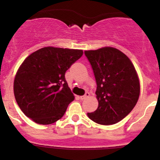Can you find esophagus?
Masks as SVG:
<instances>
[{"mask_svg": "<svg viewBox=\"0 0 160 160\" xmlns=\"http://www.w3.org/2000/svg\"><path fill=\"white\" fill-rule=\"evenodd\" d=\"M89 97V92H86V93H85L84 96H82V97H80V99H81V100H85V99L87 98V97Z\"/></svg>", "mask_w": 160, "mask_h": 160, "instance_id": "1", "label": "esophagus"}]
</instances>
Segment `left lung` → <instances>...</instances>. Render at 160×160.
<instances>
[{
  "label": "left lung",
  "mask_w": 160,
  "mask_h": 160,
  "mask_svg": "<svg viewBox=\"0 0 160 160\" xmlns=\"http://www.w3.org/2000/svg\"><path fill=\"white\" fill-rule=\"evenodd\" d=\"M97 82V110L87 115L101 125H112L127 116L136 105L140 82L132 62L112 47L85 51Z\"/></svg>",
  "instance_id": "1"
}]
</instances>
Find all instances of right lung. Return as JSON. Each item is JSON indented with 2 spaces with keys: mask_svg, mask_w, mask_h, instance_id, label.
I'll return each mask as SVG.
<instances>
[{
  "mask_svg": "<svg viewBox=\"0 0 160 160\" xmlns=\"http://www.w3.org/2000/svg\"><path fill=\"white\" fill-rule=\"evenodd\" d=\"M83 54L82 50L45 47L30 54L14 80L18 105L38 124L54 123L74 100L65 73Z\"/></svg>",
  "mask_w": 160,
  "mask_h": 160,
  "instance_id": "add662e5",
  "label": "right lung"
}]
</instances>
